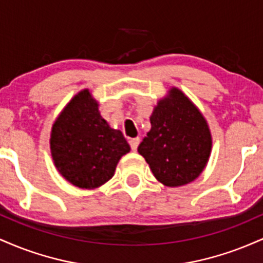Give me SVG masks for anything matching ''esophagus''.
Wrapping results in <instances>:
<instances>
[{
  "instance_id": "esophagus-1",
  "label": "esophagus",
  "mask_w": 263,
  "mask_h": 263,
  "mask_svg": "<svg viewBox=\"0 0 263 263\" xmlns=\"http://www.w3.org/2000/svg\"><path fill=\"white\" fill-rule=\"evenodd\" d=\"M138 144H140V138H138V137H136V138H131V140H129V146H131L132 151H136V149H137Z\"/></svg>"
}]
</instances>
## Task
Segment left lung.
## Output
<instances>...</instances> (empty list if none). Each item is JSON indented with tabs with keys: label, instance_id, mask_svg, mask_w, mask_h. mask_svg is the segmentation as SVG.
Masks as SVG:
<instances>
[{
	"label": "left lung",
	"instance_id": "left-lung-1",
	"mask_svg": "<svg viewBox=\"0 0 263 263\" xmlns=\"http://www.w3.org/2000/svg\"><path fill=\"white\" fill-rule=\"evenodd\" d=\"M170 92L153 111L152 127L138 146V153L159 182L179 186L203 172L210 156L211 135L193 102L178 89Z\"/></svg>",
	"mask_w": 263,
	"mask_h": 263
}]
</instances>
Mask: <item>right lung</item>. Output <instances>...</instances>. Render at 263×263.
I'll use <instances>...</instances> for the list:
<instances>
[{
  "mask_svg": "<svg viewBox=\"0 0 263 263\" xmlns=\"http://www.w3.org/2000/svg\"><path fill=\"white\" fill-rule=\"evenodd\" d=\"M53 161L63 177L83 189L98 188L110 180L129 144L119 129L110 128L98 104L84 90L66 105L53 125Z\"/></svg>",
  "mask_w": 263,
  "mask_h": 263,
  "instance_id": "obj_1",
  "label": "right lung"
}]
</instances>
